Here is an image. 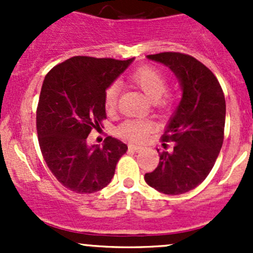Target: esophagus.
Instances as JSON below:
<instances>
[{
    "label": "esophagus",
    "instance_id": "obj_1",
    "mask_svg": "<svg viewBox=\"0 0 253 253\" xmlns=\"http://www.w3.org/2000/svg\"><path fill=\"white\" fill-rule=\"evenodd\" d=\"M128 148H129V149H131V150H134V152H141V150H143V148H144V147H142V145L129 144Z\"/></svg>",
    "mask_w": 253,
    "mask_h": 253
}]
</instances>
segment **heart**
I'll return each mask as SVG.
<instances>
[{"label":"heart","mask_w":253,"mask_h":253,"mask_svg":"<svg viewBox=\"0 0 253 253\" xmlns=\"http://www.w3.org/2000/svg\"><path fill=\"white\" fill-rule=\"evenodd\" d=\"M129 81L138 86L139 89L149 99L155 101L158 106L169 105L170 98L165 94L168 86V79L163 72L150 66H143L137 68L136 71L129 75ZM120 85L117 83H112L106 88L104 94V103L108 111H115L119 101ZM153 128V122L148 119H133L125 121L119 127L117 132L121 137L128 139L131 142H143L148 137L149 132Z\"/></svg>","instance_id":"obj_1"}]
</instances>
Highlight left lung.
<instances>
[{"mask_svg":"<svg viewBox=\"0 0 253 253\" xmlns=\"http://www.w3.org/2000/svg\"><path fill=\"white\" fill-rule=\"evenodd\" d=\"M147 57L175 73L182 99L162 136L159 164L144 180L165 195H181L202 183L215 164L224 141L225 98L213 72L192 56L160 52ZM168 141L172 151L167 150Z\"/></svg>","mask_w":253,"mask_h":253,"instance_id":"obj_1","label":"left lung"}]
</instances>
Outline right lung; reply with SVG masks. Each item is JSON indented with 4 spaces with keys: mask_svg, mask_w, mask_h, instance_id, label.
Wrapping results in <instances>:
<instances>
[{
    "mask_svg": "<svg viewBox=\"0 0 253 253\" xmlns=\"http://www.w3.org/2000/svg\"><path fill=\"white\" fill-rule=\"evenodd\" d=\"M133 60L75 56L44 79L37 109L40 149L50 171L73 192L94 193L108 186L127 152L112 137L101 148L88 145L86 137L106 119V88Z\"/></svg>",
    "mask_w": 253,
    "mask_h": 253,
    "instance_id": "1",
    "label": "right lung"
}]
</instances>
